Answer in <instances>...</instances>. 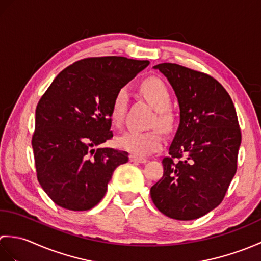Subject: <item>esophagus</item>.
Segmentation results:
<instances>
[{
  "label": "esophagus",
  "instance_id": "1",
  "mask_svg": "<svg viewBox=\"0 0 261 261\" xmlns=\"http://www.w3.org/2000/svg\"><path fill=\"white\" fill-rule=\"evenodd\" d=\"M129 159H130V162H132V163H140V164H143V163H146V162H147V159H146V158L137 157V156H134V154H130Z\"/></svg>",
  "mask_w": 261,
  "mask_h": 261
}]
</instances>
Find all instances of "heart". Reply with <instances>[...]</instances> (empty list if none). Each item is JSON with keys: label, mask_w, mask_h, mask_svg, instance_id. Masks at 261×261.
Listing matches in <instances>:
<instances>
[{"label": "heart", "mask_w": 261, "mask_h": 261, "mask_svg": "<svg viewBox=\"0 0 261 261\" xmlns=\"http://www.w3.org/2000/svg\"><path fill=\"white\" fill-rule=\"evenodd\" d=\"M141 93L148 103L158 111L157 119L153 123L163 127H169L173 122V116L167 112V109L170 107L171 97L165 83L156 77L147 79L141 84ZM127 102H129V90L125 86H122L116 91L111 103L110 114L114 125L120 126L123 122ZM163 143V135L156 129L143 132L130 130L116 139V145L119 148L138 157H145L158 151L159 149H162Z\"/></svg>", "instance_id": "heart-1"}]
</instances>
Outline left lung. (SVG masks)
<instances>
[{"label": "left lung", "mask_w": 261, "mask_h": 261, "mask_svg": "<svg viewBox=\"0 0 261 261\" xmlns=\"http://www.w3.org/2000/svg\"><path fill=\"white\" fill-rule=\"evenodd\" d=\"M153 68L173 86L180 121L150 196L168 218L198 219L222 202L237 171L241 131L234 104L225 88L202 71L171 63Z\"/></svg>", "instance_id": "left-lung-1"}]
</instances>
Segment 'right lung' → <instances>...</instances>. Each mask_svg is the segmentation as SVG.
Instances as JSON below:
<instances>
[{
	"label": "right lung",
	"mask_w": 261,
	"mask_h": 261,
	"mask_svg": "<svg viewBox=\"0 0 261 261\" xmlns=\"http://www.w3.org/2000/svg\"><path fill=\"white\" fill-rule=\"evenodd\" d=\"M149 65L118 56L91 57L66 67L41 96L32 136L37 178L55 204L87 211L101 202L126 151L95 148L113 137L116 91Z\"/></svg>",
	"instance_id": "add662e5"
}]
</instances>
